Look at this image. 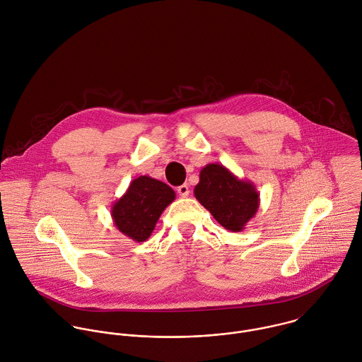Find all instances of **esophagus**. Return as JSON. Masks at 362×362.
I'll return each mask as SVG.
<instances>
[{
  "mask_svg": "<svg viewBox=\"0 0 362 362\" xmlns=\"http://www.w3.org/2000/svg\"><path fill=\"white\" fill-rule=\"evenodd\" d=\"M177 192H178V195H180L181 198H187V197L189 195V187H188V184L180 185V187L177 188Z\"/></svg>",
  "mask_w": 362,
  "mask_h": 362,
  "instance_id": "esophagus-1",
  "label": "esophagus"
}]
</instances>
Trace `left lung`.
<instances>
[{
    "label": "left lung",
    "mask_w": 362,
    "mask_h": 362,
    "mask_svg": "<svg viewBox=\"0 0 362 362\" xmlns=\"http://www.w3.org/2000/svg\"><path fill=\"white\" fill-rule=\"evenodd\" d=\"M194 194L216 221L233 233L245 228L260 204L254 182L240 180L218 163H210L201 170Z\"/></svg>",
    "instance_id": "1"
}]
</instances>
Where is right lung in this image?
Instances as JSON below:
<instances>
[{
    "label": "right lung",
    "mask_w": 362,
    "mask_h": 362,
    "mask_svg": "<svg viewBox=\"0 0 362 362\" xmlns=\"http://www.w3.org/2000/svg\"><path fill=\"white\" fill-rule=\"evenodd\" d=\"M175 199L167 184L149 175H141L129 184L125 194L111 206L115 227L136 243L146 241L155 230L164 209Z\"/></svg>",
    "instance_id": "right-lung-1"
}]
</instances>
